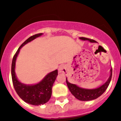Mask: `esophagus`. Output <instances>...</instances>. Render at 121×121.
<instances>
[{
  "label": "esophagus",
  "instance_id": "esophagus-1",
  "mask_svg": "<svg viewBox=\"0 0 121 121\" xmlns=\"http://www.w3.org/2000/svg\"><path fill=\"white\" fill-rule=\"evenodd\" d=\"M59 73H62V74H66L68 73V69H67V66L65 65H61L58 68Z\"/></svg>",
  "mask_w": 121,
  "mask_h": 121
}]
</instances>
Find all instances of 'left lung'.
I'll list each match as a JSON object with an SVG mask.
<instances>
[{
	"label": "left lung",
	"instance_id": "left-lung-1",
	"mask_svg": "<svg viewBox=\"0 0 121 121\" xmlns=\"http://www.w3.org/2000/svg\"><path fill=\"white\" fill-rule=\"evenodd\" d=\"M79 39L82 40H88L91 43H95L96 41L94 40H91L89 38H84V37H80ZM110 76L108 79L105 83L99 86V88H95V89H85V88H81L77 86L76 84L70 83L68 81L67 78H66V84L68 87V89L70 91L73 96L80 101H91V100L95 99L96 98H99L101 95H102L104 93L105 91L108 87L110 81L111 80L112 78V68L110 70Z\"/></svg>",
	"mask_w": 121,
	"mask_h": 121
}]
</instances>
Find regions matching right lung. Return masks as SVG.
<instances>
[{"mask_svg": "<svg viewBox=\"0 0 121 121\" xmlns=\"http://www.w3.org/2000/svg\"><path fill=\"white\" fill-rule=\"evenodd\" d=\"M42 35L43 33L36 34L25 40L15 54L12 63V79L17 93L25 103L34 106L44 104L50 100L52 96V87L58 75V70L56 69L47 74L42 81L37 84H25L18 81L15 74V68L17 58L22 47Z\"/></svg>", "mask_w": 121, "mask_h": 121, "instance_id": "right-lung-1", "label": "right lung"}]
</instances>
